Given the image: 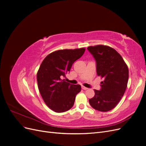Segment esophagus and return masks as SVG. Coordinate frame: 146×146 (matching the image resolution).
<instances>
[{
	"label": "esophagus",
	"instance_id": "esophagus-1",
	"mask_svg": "<svg viewBox=\"0 0 146 146\" xmlns=\"http://www.w3.org/2000/svg\"><path fill=\"white\" fill-rule=\"evenodd\" d=\"M82 89H83V90H88V88L85 87V86H82Z\"/></svg>",
	"mask_w": 146,
	"mask_h": 146
}]
</instances>
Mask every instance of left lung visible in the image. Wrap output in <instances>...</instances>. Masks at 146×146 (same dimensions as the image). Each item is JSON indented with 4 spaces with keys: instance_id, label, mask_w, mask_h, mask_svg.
Returning a JSON list of instances; mask_svg holds the SVG:
<instances>
[{
    "instance_id": "left-lung-1",
    "label": "left lung",
    "mask_w": 146,
    "mask_h": 146,
    "mask_svg": "<svg viewBox=\"0 0 146 146\" xmlns=\"http://www.w3.org/2000/svg\"><path fill=\"white\" fill-rule=\"evenodd\" d=\"M87 49L95 59L97 74L104 78L100 90H94L95 95L89 102L95 110L108 111L116 107L124 94L129 69L121 55L111 47L98 45Z\"/></svg>"
}]
</instances>
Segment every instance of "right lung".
<instances>
[{
  "mask_svg": "<svg viewBox=\"0 0 146 146\" xmlns=\"http://www.w3.org/2000/svg\"><path fill=\"white\" fill-rule=\"evenodd\" d=\"M85 48L59 50L44 59L37 73L39 92L46 104L56 113L68 111L81 91L80 85L61 80L70 71L73 63L83 55Z\"/></svg>",
  "mask_w": 146,
  "mask_h": 146,
  "instance_id": "right-lung-1",
  "label": "right lung"
}]
</instances>
